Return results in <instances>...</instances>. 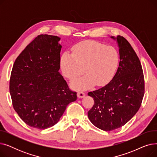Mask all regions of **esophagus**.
<instances>
[{"label": "esophagus", "mask_w": 157, "mask_h": 157, "mask_svg": "<svg viewBox=\"0 0 157 157\" xmlns=\"http://www.w3.org/2000/svg\"><path fill=\"white\" fill-rule=\"evenodd\" d=\"M77 95H78V98H83L85 96V94L84 92H78V94H77Z\"/></svg>", "instance_id": "obj_1"}]
</instances>
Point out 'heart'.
<instances>
[{
  "mask_svg": "<svg viewBox=\"0 0 157 157\" xmlns=\"http://www.w3.org/2000/svg\"><path fill=\"white\" fill-rule=\"evenodd\" d=\"M72 54L64 53L60 59V67L64 76L74 80L71 86L83 90L95 85L103 86L113 78L119 63V54L113 46L93 40H85L74 46Z\"/></svg>",
  "mask_w": 157,
  "mask_h": 157,
  "instance_id": "obj_1",
  "label": "heart"
}]
</instances>
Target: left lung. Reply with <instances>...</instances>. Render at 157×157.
<instances>
[{
    "label": "left lung",
    "mask_w": 157,
    "mask_h": 157,
    "mask_svg": "<svg viewBox=\"0 0 157 157\" xmlns=\"http://www.w3.org/2000/svg\"><path fill=\"white\" fill-rule=\"evenodd\" d=\"M120 63L112 80L105 86L88 92L94 104L88 112L93 124L104 131L124 125L141 107L144 94V79L139 58L128 41L118 36Z\"/></svg>",
    "instance_id": "1"
}]
</instances>
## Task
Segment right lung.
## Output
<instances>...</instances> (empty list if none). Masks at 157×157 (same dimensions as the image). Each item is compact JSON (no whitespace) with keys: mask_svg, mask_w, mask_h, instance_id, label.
Returning <instances> with one entry per match:
<instances>
[{"mask_svg":"<svg viewBox=\"0 0 157 157\" xmlns=\"http://www.w3.org/2000/svg\"><path fill=\"white\" fill-rule=\"evenodd\" d=\"M60 39L39 35L16 58L11 74L13 108L27 125L38 129L55 125L67 105L77 99L59 72Z\"/></svg>","mask_w":157,"mask_h":157,"instance_id":"right-lung-1","label":"right lung"}]
</instances>
